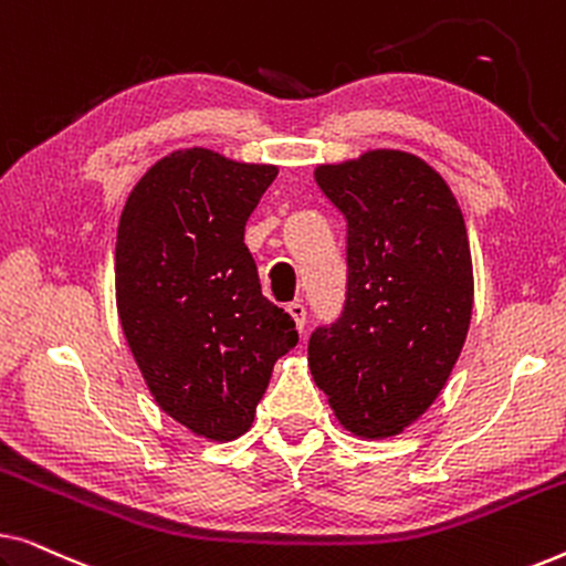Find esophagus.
Masks as SVG:
<instances>
[{
  "instance_id": "34e87169",
  "label": "esophagus",
  "mask_w": 566,
  "mask_h": 566,
  "mask_svg": "<svg viewBox=\"0 0 566 566\" xmlns=\"http://www.w3.org/2000/svg\"><path fill=\"white\" fill-rule=\"evenodd\" d=\"M285 312L291 314V319H293V324H296L298 329H304V324H306V308H304V304H301V301H291V304L285 306Z\"/></svg>"
}]
</instances>
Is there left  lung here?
Listing matches in <instances>:
<instances>
[{
  "instance_id": "8db88e82",
  "label": "left lung",
  "mask_w": 566,
  "mask_h": 566,
  "mask_svg": "<svg viewBox=\"0 0 566 566\" xmlns=\"http://www.w3.org/2000/svg\"><path fill=\"white\" fill-rule=\"evenodd\" d=\"M314 180L347 219V304L308 339V370L337 422L394 438L428 412L467 343L474 268L467 223L428 161L370 149Z\"/></svg>"
}]
</instances>
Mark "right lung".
Instances as JSON below:
<instances>
[{"label":"right lung","mask_w":566,"mask_h":566,"mask_svg":"<svg viewBox=\"0 0 566 566\" xmlns=\"http://www.w3.org/2000/svg\"><path fill=\"white\" fill-rule=\"evenodd\" d=\"M275 175L203 146L177 149L146 169L120 213L123 335L161 412L216 443L252 428L275 360L298 343L244 244Z\"/></svg>","instance_id":"right-lung-1"}]
</instances>
